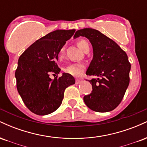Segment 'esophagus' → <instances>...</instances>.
<instances>
[{"label":"esophagus","instance_id":"esophagus-1","mask_svg":"<svg viewBox=\"0 0 147 147\" xmlns=\"http://www.w3.org/2000/svg\"><path fill=\"white\" fill-rule=\"evenodd\" d=\"M81 82H82V80H81V79H76V81H75V84H79L81 83Z\"/></svg>","mask_w":147,"mask_h":147}]
</instances>
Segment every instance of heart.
Instances as JSON below:
<instances>
[{"instance_id":"heart-1","label":"heart","mask_w":147,"mask_h":147,"mask_svg":"<svg viewBox=\"0 0 147 147\" xmlns=\"http://www.w3.org/2000/svg\"><path fill=\"white\" fill-rule=\"evenodd\" d=\"M77 45L82 51L85 52L86 50H89V45L86 41L84 39H79L77 41ZM64 51H65V48L62 47L60 49L59 52V57L62 58L64 55ZM85 66L82 63H72L70 65H67L63 69L64 72L66 73L70 74V75L73 76H79L84 71Z\"/></svg>"}]
</instances>
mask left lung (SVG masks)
I'll use <instances>...</instances> for the list:
<instances>
[{
  "label": "left lung",
  "mask_w": 147,
  "mask_h": 147,
  "mask_svg": "<svg viewBox=\"0 0 147 147\" xmlns=\"http://www.w3.org/2000/svg\"><path fill=\"white\" fill-rule=\"evenodd\" d=\"M88 38L93 48V59L87 75L98 78L89 81L92 90L84 97L88 107L96 112L113 111L122 102L129 86L131 63L127 55L117 43L97 30H77L74 37Z\"/></svg>",
  "instance_id": "8db88e82"
}]
</instances>
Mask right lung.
<instances>
[{"label":"right lung","instance_id":"obj_1","mask_svg":"<svg viewBox=\"0 0 147 147\" xmlns=\"http://www.w3.org/2000/svg\"><path fill=\"white\" fill-rule=\"evenodd\" d=\"M75 30H55L41 37L20 56L15 72L16 88L25 105L33 113L45 115L59 107L64 91L75 83L71 75L58 77L59 52ZM56 76L54 80L49 77Z\"/></svg>","mask_w":147,"mask_h":147}]
</instances>
